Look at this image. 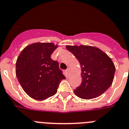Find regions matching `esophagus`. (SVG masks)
Instances as JSON below:
<instances>
[{"label":"esophagus","mask_w":129,"mask_h":129,"mask_svg":"<svg viewBox=\"0 0 129 129\" xmlns=\"http://www.w3.org/2000/svg\"><path fill=\"white\" fill-rule=\"evenodd\" d=\"M66 72L67 74H70V69L69 68H68L66 70Z\"/></svg>","instance_id":"34e87169"}]
</instances>
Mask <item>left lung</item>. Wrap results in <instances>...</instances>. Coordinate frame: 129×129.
Returning a JSON list of instances; mask_svg holds the SVG:
<instances>
[{
    "instance_id": "left-lung-1",
    "label": "left lung",
    "mask_w": 129,
    "mask_h": 129,
    "mask_svg": "<svg viewBox=\"0 0 129 129\" xmlns=\"http://www.w3.org/2000/svg\"><path fill=\"white\" fill-rule=\"evenodd\" d=\"M78 59L82 81L74 90L79 98L91 99L102 95L111 85L115 66L111 59L99 48L91 46H66Z\"/></svg>"
}]
</instances>
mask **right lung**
Here are the masks:
<instances>
[{"instance_id": "right-lung-1", "label": "right lung", "mask_w": 129, "mask_h": 129, "mask_svg": "<svg viewBox=\"0 0 129 129\" xmlns=\"http://www.w3.org/2000/svg\"><path fill=\"white\" fill-rule=\"evenodd\" d=\"M58 47L53 43H34L21 52L16 63V75L20 84L30 97L43 101L57 93L66 79L59 63L51 58Z\"/></svg>"}]
</instances>
